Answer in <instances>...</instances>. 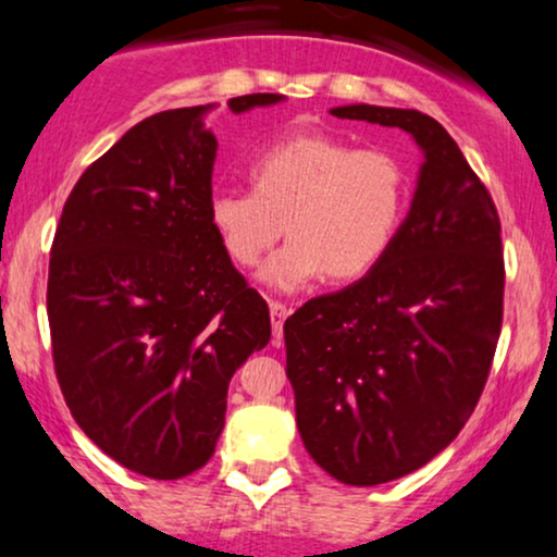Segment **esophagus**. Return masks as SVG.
Here are the masks:
<instances>
[{
	"label": "esophagus",
	"instance_id": "34e87169",
	"mask_svg": "<svg viewBox=\"0 0 557 557\" xmlns=\"http://www.w3.org/2000/svg\"><path fill=\"white\" fill-rule=\"evenodd\" d=\"M270 317H272V335L274 337H283V324L285 319L290 317V309L280 300H270Z\"/></svg>",
	"mask_w": 557,
	"mask_h": 557
}]
</instances>
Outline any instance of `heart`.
Listing matches in <instances>:
<instances>
[{"instance_id": "1", "label": "heart", "mask_w": 557, "mask_h": 557, "mask_svg": "<svg viewBox=\"0 0 557 557\" xmlns=\"http://www.w3.org/2000/svg\"><path fill=\"white\" fill-rule=\"evenodd\" d=\"M251 190L209 196V222L233 264L251 270L280 240L264 270L277 290H298L319 274L356 280L393 246L408 207V175L385 149H356L322 133H300L248 162Z\"/></svg>"}]
</instances>
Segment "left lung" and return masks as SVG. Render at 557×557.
<instances>
[{"instance_id": "8db88e82", "label": "left lung", "mask_w": 557, "mask_h": 557, "mask_svg": "<svg viewBox=\"0 0 557 557\" xmlns=\"http://www.w3.org/2000/svg\"><path fill=\"white\" fill-rule=\"evenodd\" d=\"M411 133L424 164L385 259L285 319L300 440L343 484L417 471L463 430L503 327L500 216L458 144L430 114L330 110Z\"/></svg>"}]
</instances>
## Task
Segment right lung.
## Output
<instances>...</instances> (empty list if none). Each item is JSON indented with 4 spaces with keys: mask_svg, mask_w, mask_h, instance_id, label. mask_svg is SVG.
Masks as SVG:
<instances>
[{
    "mask_svg": "<svg viewBox=\"0 0 557 557\" xmlns=\"http://www.w3.org/2000/svg\"><path fill=\"white\" fill-rule=\"evenodd\" d=\"M280 94L230 99L246 112ZM209 107L146 117L70 190L47 314L62 395L107 456L151 479L194 474L225 426L230 376L270 343L267 300L209 222Z\"/></svg>",
    "mask_w": 557,
    "mask_h": 557,
    "instance_id": "1",
    "label": "right lung"
}]
</instances>
